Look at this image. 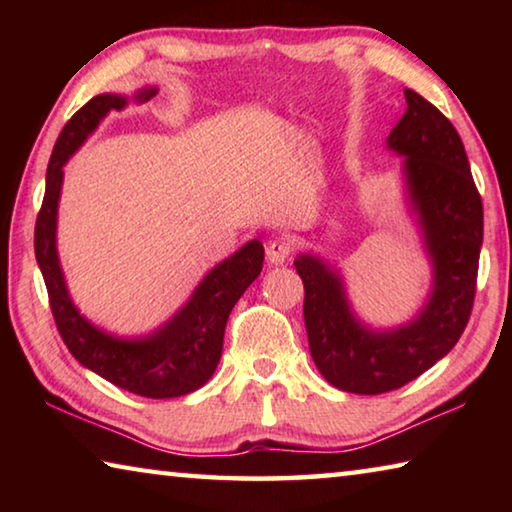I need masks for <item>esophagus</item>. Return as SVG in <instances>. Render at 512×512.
Masks as SVG:
<instances>
[{
  "mask_svg": "<svg viewBox=\"0 0 512 512\" xmlns=\"http://www.w3.org/2000/svg\"><path fill=\"white\" fill-rule=\"evenodd\" d=\"M291 255H293V246L289 244V241H284V239H273V241H268V246H266V259L271 264H284V262H289L291 259Z\"/></svg>",
  "mask_w": 512,
  "mask_h": 512,
  "instance_id": "34e87169",
  "label": "esophagus"
}]
</instances>
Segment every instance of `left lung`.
<instances>
[{
	"label": "left lung",
	"mask_w": 512,
	"mask_h": 512,
	"mask_svg": "<svg viewBox=\"0 0 512 512\" xmlns=\"http://www.w3.org/2000/svg\"><path fill=\"white\" fill-rule=\"evenodd\" d=\"M404 97L406 112L386 146L404 155L406 192L433 266L420 314L400 327L372 329L352 311L339 271L316 255L293 262L305 284L311 359L345 393L379 395L420 377L461 339L474 305L483 203L465 146L433 103L413 90H404Z\"/></svg>",
	"instance_id": "8db88e82"
}]
</instances>
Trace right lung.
<instances>
[{"mask_svg": "<svg viewBox=\"0 0 512 512\" xmlns=\"http://www.w3.org/2000/svg\"><path fill=\"white\" fill-rule=\"evenodd\" d=\"M158 90L144 88L135 101H149ZM121 94H99L74 112L60 131L47 167V187L36 219V259L45 277L51 314L67 350L74 359L110 384L128 393L169 400L194 393L219 366L225 323L232 307L257 280L264 264L262 241H248L235 255L223 259L194 289L183 309L153 334L140 339H119L94 327L69 298L56 248L58 198L63 187V167L79 146L94 133L110 110L126 108Z\"/></svg>", "mask_w": 512, "mask_h": 512, "instance_id": "1", "label": "right lung"}]
</instances>
